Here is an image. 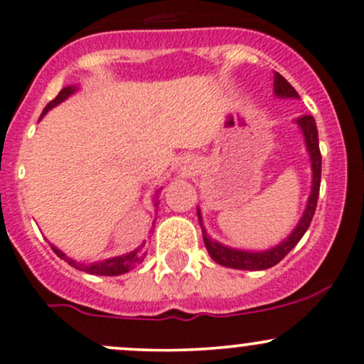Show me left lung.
Here are the masks:
<instances>
[{"instance_id":"obj_1","label":"left lung","mask_w":364,"mask_h":364,"mask_svg":"<svg viewBox=\"0 0 364 364\" xmlns=\"http://www.w3.org/2000/svg\"><path fill=\"white\" fill-rule=\"evenodd\" d=\"M274 94L277 97H293L298 99V92L293 89L291 83L281 76L279 73H274ZM298 127L301 129L305 137V146H307L309 155H311L312 162V192L309 197L307 208H305L304 216L298 221L296 228L289 233V237H286L281 244L272 247V250L267 251H240L233 250V247L223 246V244L216 242L211 237H208L204 227H202V218L200 211L197 209L198 221H200L202 233H204V244L208 247V252L211 255V258L220 265L228 267V269H237V270H265L270 267L277 265L289 251L300 242V239L304 237V233L307 232V228L311 227V221L316 213L317 205V197H319V186H321V151H319V137H317V127L316 120H314L312 114H304L296 120Z\"/></svg>"}]
</instances>
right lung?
Masks as SVG:
<instances>
[{"mask_svg":"<svg viewBox=\"0 0 364 364\" xmlns=\"http://www.w3.org/2000/svg\"><path fill=\"white\" fill-rule=\"evenodd\" d=\"M75 90H76V87H64V89L60 90L59 94H57V97L53 99V101L48 102L47 106H45L43 113H41V118H43L45 114L48 113V109H52L53 106H57V105H59V102H63L64 99L70 97V95ZM143 247H144V242H143V246H139V247H137V250H134L132 252H127V255L117 256V258L102 259V262L90 263V265H83V263H78V262H76V259L68 258V256L64 255V252L60 251V250H57L55 246H52V250H53V252H55L57 256H59L60 259H64V262L70 263L71 267H75V269H78V270H83V272H87V274H94V275H122V274L129 272V270H132L134 267L137 265V263L143 262L144 256H146V252L143 251Z\"/></svg>","mask_w":364,"mask_h":364,"instance_id":"add662e5","label":"right lung"}]
</instances>
